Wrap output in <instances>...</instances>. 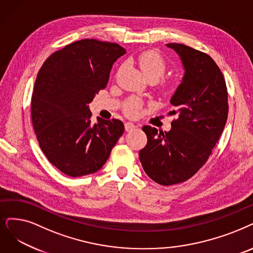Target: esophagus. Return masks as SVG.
I'll return each mask as SVG.
<instances>
[{
  "label": "esophagus",
  "mask_w": 253,
  "mask_h": 253,
  "mask_svg": "<svg viewBox=\"0 0 253 253\" xmlns=\"http://www.w3.org/2000/svg\"><path fill=\"white\" fill-rule=\"evenodd\" d=\"M137 126L133 123H126L125 124V128L126 132H132L133 129H135Z\"/></svg>",
  "instance_id": "obj_1"
}]
</instances>
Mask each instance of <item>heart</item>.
Instances as JSON below:
<instances>
[{
  "label": "heart",
  "instance_id": "obj_1",
  "mask_svg": "<svg viewBox=\"0 0 253 253\" xmlns=\"http://www.w3.org/2000/svg\"><path fill=\"white\" fill-rule=\"evenodd\" d=\"M137 63L145 79L154 78L159 80L166 72V63L164 59L153 50H147L140 54L137 58ZM141 107V103L137 99L129 100L126 108V112L129 116H134Z\"/></svg>",
  "mask_w": 253,
  "mask_h": 253
}]
</instances>
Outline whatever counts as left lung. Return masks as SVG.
I'll return each mask as SVG.
<instances>
[{
  "mask_svg": "<svg viewBox=\"0 0 253 253\" xmlns=\"http://www.w3.org/2000/svg\"><path fill=\"white\" fill-rule=\"evenodd\" d=\"M183 63L185 75L170 99L176 115L169 132L142 127L147 144L139 151L145 173L162 186L193 176L208 161L223 132L228 112L225 80L206 53L181 43H168Z\"/></svg>",
  "mask_w": 253,
  "mask_h": 253,
  "instance_id": "8db88e82",
  "label": "left lung"
}]
</instances>
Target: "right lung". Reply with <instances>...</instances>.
Here are the masks:
<instances>
[{
    "label": "right lung",
    "instance_id": "1",
    "mask_svg": "<svg viewBox=\"0 0 253 253\" xmlns=\"http://www.w3.org/2000/svg\"><path fill=\"white\" fill-rule=\"evenodd\" d=\"M117 43L82 39L50 55L38 72L31 99L33 127L42 153L68 176L94 173L125 132L118 119L91 124L88 104L105 89Z\"/></svg>",
    "mask_w": 253,
    "mask_h": 253
}]
</instances>
